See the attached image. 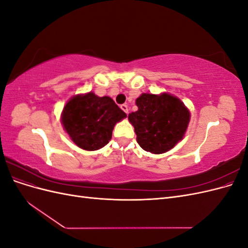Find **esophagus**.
Returning a JSON list of instances; mask_svg holds the SVG:
<instances>
[{"label": "esophagus", "mask_w": 248, "mask_h": 248, "mask_svg": "<svg viewBox=\"0 0 248 248\" xmlns=\"http://www.w3.org/2000/svg\"><path fill=\"white\" fill-rule=\"evenodd\" d=\"M121 109L125 112V114H128V107H127V104H122Z\"/></svg>", "instance_id": "esophagus-1"}]
</instances>
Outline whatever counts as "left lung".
Segmentation results:
<instances>
[{"instance_id": "8db88e82", "label": "left lung", "mask_w": 248, "mask_h": 248, "mask_svg": "<svg viewBox=\"0 0 248 248\" xmlns=\"http://www.w3.org/2000/svg\"><path fill=\"white\" fill-rule=\"evenodd\" d=\"M139 109L128 115L137 141L147 152L162 154L183 140L190 111L178 97L163 92L142 93L136 100Z\"/></svg>"}]
</instances>
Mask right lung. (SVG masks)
<instances>
[{"label":"right lung","mask_w":248,"mask_h":248,"mask_svg":"<svg viewBox=\"0 0 248 248\" xmlns=\"http://www.w3.org/2000/svg\"><path fill=\"white\" fill-rule=\"evenodd\" d=\"M124 118L126 114L110 97H99L89 92L78 94L67 101L61 114V123L78 147L96 151L110 140L115 125Z\"/></svg>","instance_id":"right-lung-1"}]
</instances>
